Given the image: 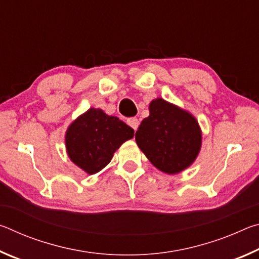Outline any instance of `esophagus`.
I'll return each mask as SVG.
<instances>
[{"label":"esophagus","instance_id":"esophagus-1","mask_svg":"<svg viewBox=\"0 0 259 259\" xmlns=\"http://www.w3.org/2000/svg\"><path fill=\"white\" fill-rule=\"evenodd\" d=\"M126 123H128L131 128H133L135 131L138 129V125H139V121L137 117H130V119L126 120Z\"/></svg>","mask_w":259,"mask_h":259}]
</instances>
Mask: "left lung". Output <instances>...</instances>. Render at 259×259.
Instances as JSON below:
<instances>
[{"label":"left lung","instance_id":"1","mask_svg":"<svg viewBox=\"0 0 259 259\" xmlns=\"http://www.w3.org/2000/svg\"><path fill=\"white\" fill-rule=\"evenodd\" d=\"M150 115L136 131V143L160 171L176 175L191 166L202 145L198 120L186 109L155 98L150 103Z\"/></svg>","mask_w":259,"mask_h":259}]
</instances>
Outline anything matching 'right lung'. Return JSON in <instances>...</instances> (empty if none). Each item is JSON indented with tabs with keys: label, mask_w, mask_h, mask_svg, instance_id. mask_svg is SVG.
Here are the masks:
<instances>
[{
	"label": "right lung",
	"mask_w": 259,
	"mask_h": 259,
	"mask_svg": "<svg viewBox=\"0 0 259 259\" xmlns=\"http://www.w3.org/2000/svg\"><path fill=\"white\" fill-rule=\"evenodd\" d=\"M134 135V129L119 117L91 107L68 125L65 146L74 164L88 175H95L111 162L114 153Z\"/></svg>",
	"instance_id": "obj_1"
}]
</instances>
